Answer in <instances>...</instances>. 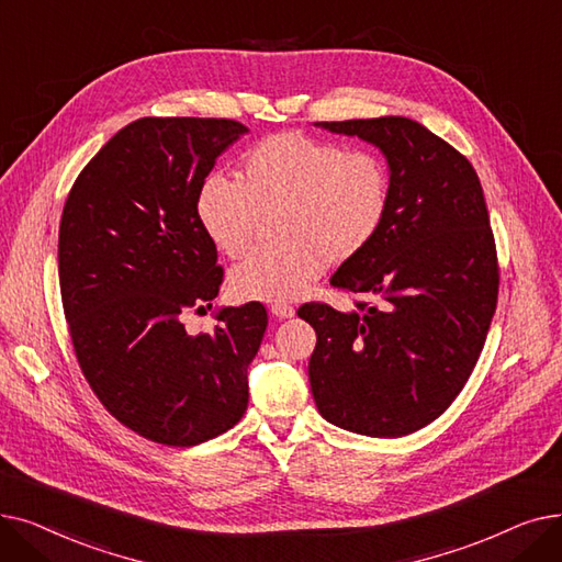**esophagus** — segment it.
<instances>
[{
	"label": "esophagus",
	"mask_w": 562,
	"mask_h": 562,
	"mask_svg": "<svg viewBox=\"0 0 562 562\" xmlns=\"http://www.w3.org/2000/svg\"><path fill=\"white\" fill-rule=\"evenodd\" d=\"M270 311H272V315H277V317H292V315H295V308H292V306L285 304V302H274Z\"/></svg>",
	"instance_id": "34e87169"
}]
</instances>
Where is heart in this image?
<instances>
[{
	"instance_id": "obj_1",
	"label": "heart",
	"mask_w": 562,
	"mask_h": 562,
	"mask_svg": "<svg viewBox=\"0 0 562 562\" xmlns=\"http://www.w3.org/2000/svg\"><path fill=\"white\" fill-rule=\"evenodd\" d=\"M391 171L375 150L352 148L304 132H279L251 146L237 180L212 173L196 192V220L220 254L245 256L262 220H274L283 245L233 267L228 285L239 302L300 297L325 262L359 258L384 228Z\"/></svg>"
}]
</instances>
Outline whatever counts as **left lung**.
<instances>
[{"instance_id":"1","label":"left lung","mask_w":562,"mask_h":562,"mask_svg":"<svg viewBox=\"0 0 562 562\" xmlns=\"http://www.w3.org/2000/svg\"><path fill=\"white\" fill-rule=\"evenodd\" d=\"M375 144L391 169L382 233L331 283L357 300L308 302V380L317 412L366 437L395 439L439 418L477 363L498 300L490 212L469 159L405 116L317 123ZM376 302L370 303L369 297Z\"/></svg>"}]
</instances>
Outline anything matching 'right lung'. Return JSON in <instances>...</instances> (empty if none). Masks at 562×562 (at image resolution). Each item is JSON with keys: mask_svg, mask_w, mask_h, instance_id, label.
<instances>
[{"mask_svg": "<svg viewBox=\"0 0 562 562\" xmlns=\"http://www.w3.org/2000/svg\"><path fill=\"white\" fill-rule=\"evenodd\" d=\"M245 132L231 119H139L98 150L64 205L59 285L77 363L102 407L155 443H203L247 412L265 306L222 308L210 334L182 325L224 281L196 220L199 184Z\"/></svg>", "mask_w": 562, "mask_h": 562, "instance_id": "1", "label": "right lung"}]
</instances>
